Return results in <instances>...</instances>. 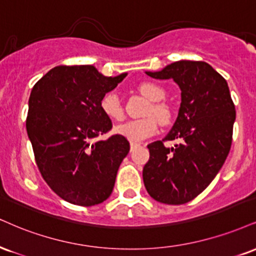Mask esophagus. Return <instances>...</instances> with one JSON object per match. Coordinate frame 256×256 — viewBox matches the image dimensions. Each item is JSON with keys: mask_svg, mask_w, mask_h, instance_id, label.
<instances>
[{"mask_svg": "<svg viewBox=\"0 0 256 256\" xmlns=\"http://www.w3.org/2000/svg\"><path fill=\"white\" fill-rule=\"evenodd\" d=\"M138 146V144L137 143H134V142H132L131 143V150H134V148H137Z\"/></svg>", "mask_w": 256, "mask_h": 256, "instance_id": "obj_1", "label": "esophagus"}]
</instances>
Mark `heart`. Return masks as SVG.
<instances>
[{"label": "heart", "mask_w": 256, "mask_h": 256, "mask_svg": "<svg viewBox=\"0 0 256 256\" xmlns=\"http://www.w3.org/2000/svg\"><path fill=\"white\" fill-rule=\"evenodd\" d=\"M140 92L148 100L152 101L150 106L146 108V118L137 120H128L116 126L114 132L119 136L125 137L126 140L138 143L146 138L154 136L158 131V120L160 124L168 125L172 122L170 107L167 104L161 102L166 96L164 89L156 83L144 82L140 86ZM101 110L112 120H122L124 118V108L122 106V101L116 93H106L100 101Z\"/></svg>", "instance_id": "obj_1"}]
</instances>
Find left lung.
Returning <instances> with one entry per match:
<instances>
[{
  "mask_svg": "<svg viewBox=\"0 0 256 256\" xmlns=\"http://www.w3.org/2000/svg\"><path fill=\"white\" fill-rule=\"evenodd\" d=\"M146 75L173 78L181 89L176 122L164 140L150 143L149 161L143 168L144 186L156 202L186 204L199 196L226 162L236 118L226 78L210 64L178 60ZM178 139L174 148L164 142Z\"/></svg>",
  "mask_w": 256,
  "mask_h": 256,
  "instance_id": "1",
  "label": "left lung"
}]
</instances>
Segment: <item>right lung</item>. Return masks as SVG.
Returning <instances> with one entry per match:
<instances>
[{"label":"right lung","instance_id":"right-lung-1","mask_svg":"<svg viewBox=\"0 0 256 256\" xmlns=\"http://www.w3.org/2000/svg\"><path fill=\"white\" fill-rule=\"evenodd\" d=\"M125 76L106 78L93 66H60L30 92L26 128L36 166L50 188L70 204L104 202L130 152L128 140L119 134L94 142L112 128L101 98Z\"/></svg>","mask_w":256,"mask_h":256}]
</instances>
